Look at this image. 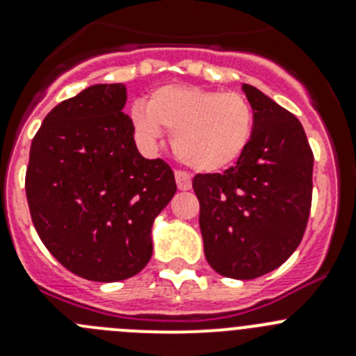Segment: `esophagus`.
<instances>
[{
	"mask_svg": "<svg viewBox=\"0 0 356 356\" xmlns=\"http://www.w3.org/2000/svg\"><path fill=\"white\" fill-rule=\"evenodd\" d=\"M175 178H176V185H178V188H180V191H188V188H191V185H193V181H191V176H188L185 171H176Z\"/></svg>",
	"mask_w": 356,
	"mask_h": 356,
	"instance_id": "esophagus-1",
	"label": "esophagus"
}]
</instances>
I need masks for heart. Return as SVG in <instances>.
<instances>
[{"instance_id": "heart-1", "label": "heart", "mask_w": 356, "mask_h": 356, "mask_svg": "<svg viewBox=\"0 0 356 356\" xmlns=\"http://www.w3.org/2000/svg\"><path fill=\"white\" fill-rule=\"evenodd\" d=\"M140 139L153 143L160 128L172 131L176 156L194 171L217 172L234 165L250 146L253 108L237 92L168 85L131 112Z\"/></svg>"}]
</instances>
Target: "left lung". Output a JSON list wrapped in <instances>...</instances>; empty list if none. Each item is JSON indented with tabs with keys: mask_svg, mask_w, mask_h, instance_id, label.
<instances>
[{
	"mask_svg": "<svg viewBox=\"0 0 356 356\" xmlns=\"http://www.w3.org/2000/svg\"><path fill=\"white\" fill-rule=\"evenodd\" d=\"M250 146L225 172L196 175L207 262L226 278L253 280L300 246L312 207L314 153L301 122L253 85Z\"/></svg>",
	"mask_w": 356,
	"mask_h": 356,
	"instance_id": "1",
	"label": "left lung"
}]
</instances>
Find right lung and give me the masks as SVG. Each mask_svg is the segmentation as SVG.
Returning <instances> with one entry per match:
<instances>
[{"label": "right lung", "mask_w": 356, "mask_h": 356, "mask_svg": "<svg viewBox=\"0 0 356 356\" xmlns=\"http://www.w3.org/2000/svg\"><path fill=\"white\" fill-rule=\"evenodd\" d=\"M127 87L99 83L58 103L31 140L26 200L44 246L92 282L143 271L151 226L176 193L175 172L147 160L122 112Z\"/></svg>", "instance_id": "add662e5"}]
</instances>
